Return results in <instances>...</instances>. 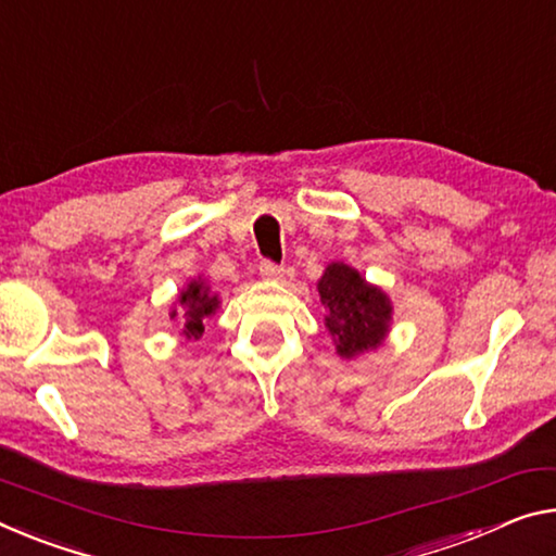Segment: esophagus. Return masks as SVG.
I'll return each instance as SVG.
<instances>
[{
	"label": "esophagus",
	"mask_w": 556,
	"mask_h": 556,
	"mask_svg": "<svg viewBox=\"0 0 556 556\" xmlns=\"http://www.w3.org/2000/svg\"><path fill=\"white\" fill-rule=\"evenodd\" d=\"M260 275L264 279H281V277H285V267H281V264H275V262H262L260 264Z\"/></svg>",
	"instance_id": "obj_1"
}]
</instances>
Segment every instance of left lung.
<instances>
[{"label": "left lung", "instance_id": "1", "mask_svg": "<svg viewBox=\"0 0 556 556\" xmlns=\"http://www.w3.org/2000/svg\"><path fill=\"white\" fill-rule=\"evenodd\" d=\"M324 324L341 358H358L381 349L393 324L391 296L343 262L326 264L319 279Z\"/></svg>", "mask_w": 556, "mask_h": 556}]
</instances>
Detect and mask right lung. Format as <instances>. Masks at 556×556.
<instances>
[{
  "mask_svg": "<svg viewBox=\"0 0 556 556\" xmlns=\"http://www.w3.org/2000/svg\"><path fill=\"white\" fill-rule=\"evenodd\" d=\"M219 294L213 292L205 277H195L185 285L170 306V321L178 324L180 337L198 341L205 333V321L219 309Z\"/></svg>",
  "mask_w": 556,
  "mask_h": 556,
  "instance_id": "add662e5",
  "label": "right lung"
}]
</instances>
